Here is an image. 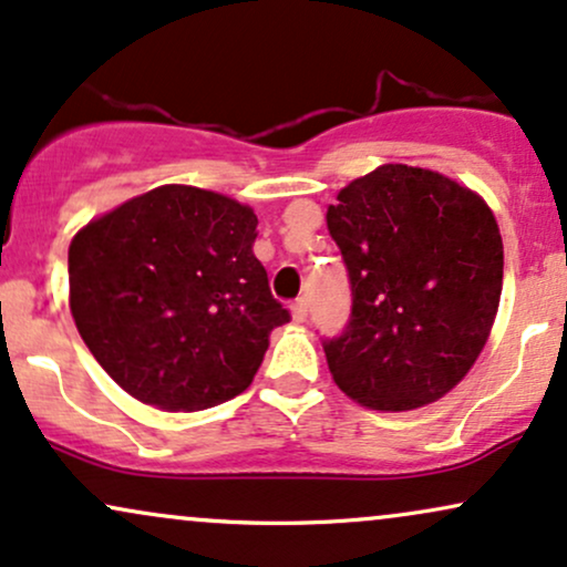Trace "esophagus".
Segmentation results:
<instances>
[{"instance_id":"esophagus-1","label":"esophagus","mask_w":567,"mask_h":567,"mask_svg":"<svg viewBox=\"0 0 567 567\" xmlns=\"http://www.w3.org/2000/svg\"><path fill=\"white\" fill-rule=\"evenodd\" d=\"M291 318H295L297 323H302L305 318H308V299L299 297V299H295V302H291Z\"/></svg>"}]
</instances>
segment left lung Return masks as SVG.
Masks as SVG:
<instances>
[{
	"label": "left lung",
	"mask_w": 567,
	"mask_h": 567,
	"mask_svg": "<svg viewBox=\"0 0 567 567\" xmlns=\"http://www.w3.org/2000/svg\"><path fill=\"white\" fill-rule=\"evenodd\" d=\"M352 310L323 339L337 388L374 411H411L454 390L494 326L504 246L477 193L432 169L384 164L326 212Z\"/></svg>",
	"instance_id": "8db88e82"
}]
</instances>
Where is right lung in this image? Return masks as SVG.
<instances>
[{"mask_svg": "<svg viewBox=\"0 0 567 567\" xmlns=\"http://www.w3.org/2000/svg\"><path fill=\"white\" fill-rule=\"evenodd\" d=\"M249 206L162 185L92 219L69 246L71 316L118 388L164 411L241 395L289 323L251 251Z\"/></svg>", "mask_w": 567, "mask_h": 567, "instance_id": "add662e5", "label": "right lung"}]
</instances>
